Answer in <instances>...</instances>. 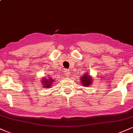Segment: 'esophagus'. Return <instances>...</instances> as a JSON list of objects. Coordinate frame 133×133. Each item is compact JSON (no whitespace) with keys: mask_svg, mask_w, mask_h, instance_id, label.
Returning a JSON list of instances; mask_svg holds the SVG:
<instances>
[{"mask_svg":"<svg viewBox=\"0 0 133 133\" xmlns=\"http://www.w3.org/2000/svg\"><path fill=\"white\" fill-rule=\"evenodd\" d=\"M69 74H70V73L68 71V70H65V75H66V76H69Z\"/></svg>","mask_w":133,"mask_h":133,"instance_id":"obj_1","label":"esophagus"}]
</instances>
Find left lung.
Returning <instances> with one entry per match:
<instances>
[{
  "instance_id": "1",
  "label": "left lung",
  "mask_w": 133,
  "mask_h": 133,
  "mask_svg": "<svg viewBox=\"0 0 133 133\" xmlns=\"http://www.w3.org/2000/svg\"><path fill=\"white\" fill-rule=\"evenodd\" d=\"M80 80L81 81L82 86L84 87H89L92 85V83H93V78L91 76H90L88 74V73H84L83 76L80 77Z\"/></svg>"
}]
</instances>
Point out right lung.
Wrapping results in <instances>:
<instances>
[{
  "label": "right lung",
  "mask_w": 133,
  "mask_h": 133,
  "mask_svg": "<svg viewBox=\"0 0 133 133\" xmlns=\"http://www.w3.org/2000/svg\"><path fill=\"white\" fill-rule=\"evenodd\" d=\"M41 83H42V87H44L45 89H49L52 88V84L55 81V80L52 79L51 77H43L42 79H41Z\"/></svg>",
  "instance_id": "add662e5"
}]
</instances>
